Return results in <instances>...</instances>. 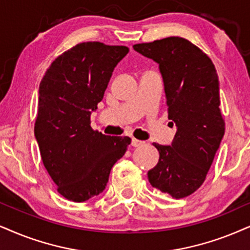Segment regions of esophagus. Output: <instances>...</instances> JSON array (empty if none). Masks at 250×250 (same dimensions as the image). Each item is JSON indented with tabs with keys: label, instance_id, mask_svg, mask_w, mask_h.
<instances>
[{
	"label": "esophagus",
	"instance_id": "obj_1",
	"mask_svg": "<svg viewBox=\"0 0 250 250\" xmlns=\"http://www.w3.org/2000/svg\"><path fill=\"white\" fill-rule=\"evenodd\" d=\"M131 145H132V146H134V147H140V146H143L144 142L136 140V138H132V140H131Z\"/></svg>",
	"mask_w": 250,
	"mask_h": 250
}]
</instances>
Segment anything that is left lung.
Listing matches in <instances>:
<instances>
[{"label":"left lung","instance_id":"1","mask_svg":"<svg viewBox=\"0 0 250 250\" xmlns=\"http://www.w3.org/2000/svg\"><path fill=\"white\" fill-rule=\"evenodd\" d=\"M132 47L159 64L169 123L178 128L172 145L153 143L159 162L147 172L148 181L172 197H187L203 185L225 134L216 68L203 50L185 38Z\"/></svg>","mask_w":250,"mask_h":250}]
</instances>
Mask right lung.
I'll return each mask as SVG.
<instances>
[{
    "label": "right lung",
    "instance_id": "1",
    "mask_svg": "<svg viewBox=\"0 0 250 250\" xmlns=\"http://www.w3.org/2000/svg\"><path fill=\"white\" fill-rule=\"evenodd\" d=\"M128 52L98 41L78 43L58 56L41 80L34 135L43 166L69 201L80 203L103 192L131 142L90 125L91 113Z\"/></svg>",
    "mask_w": 250,
    "mask_h": 250
}]
</instances>
